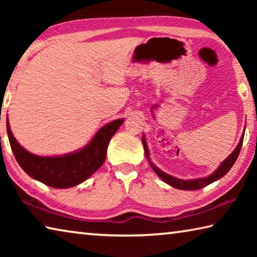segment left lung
Returning <instances> with one entry per match:
<instances>
[{"mask_svg": "<svg viewBox=\"0 0 257 257\" xmlns=\"http://www.w3.org/2000/svg\"><path fill=\"white\" fill-rule=\"evenodd\" d=\"M242 141H243V137H241L240 142H239L238 146L236 147V150L232 152V154H230L229 158L223 161L221 165L219 167V169L213 173V175L208 176L207 178H202V179H196V180H181V179H178V178L175 177H171L167 175V173L162 172L161 170H159L158 168H155L152 162L150 161V155H149V149H147V145L145 141H143V145H144V150H145V155L147 160L150 161V164L151 167L153 168V170L155 171L156 175H158L161 179H162L164 182H167L172 187H175V188L178 189H182V190H197V189H202L204 187L212 184V182H214L215 180L220 179V178H222L224 175H227L228 171L231 169L232 165L236 162V160L238 159V155L240 153V150H241V146H242Z\"/></svg>", "mask_w": 257, "mask_h": 257, "instance_id": "obj_1", "label": "left lung"}]
</instances>
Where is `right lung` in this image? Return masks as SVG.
<instances>
[{
    "label": "right lung",
    "mask_w": 257,
    "mask_h": 257,
    "mask_svg": "<svg viewBox=\"0 0 257 257\" xmlns=\"http://www.w3.org/2000/svg\"><path fill=\"white\" fill-rule=\"evenodd\" d=\"M122 123V119L112 121L98 130L85 149L56 158H43L29 153L16 141L9 122L7 130L17 162L28 176L53 188H70L85 181L104 163L108 143Z\"/></svg>",
    "instance_id": "right-lung-1"
}]
</instances>
